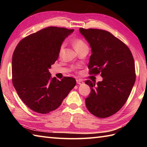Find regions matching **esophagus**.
I'll return each instance as SVG.
<instances>
[{"instance_id":"34e87169","label":"esophagus","mask_w":147,"mask_h":147,"mask_svg":"<svg viewBox=\"0 0 147 147\" xmlns=\"http://www.w3.org/2000/svg\"><path fill=\"white\" fill-rule=\"evenodd\" d=\"M76 83H77V84H78V85H82V84L84 83L83 81L81 80H76Z\"/></svg>"}]
</instances>
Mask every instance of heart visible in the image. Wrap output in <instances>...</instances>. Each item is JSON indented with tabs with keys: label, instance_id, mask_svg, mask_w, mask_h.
<instances>
[{
	"label": "heart",
	"instance_id": "obj_1",
	"mask_svg": "<svg viewBox=\"0 0 147 147\" xmlns=\"http://www.w3.org/2000/svg\"><path fill=\"white\" fill-rule=\"evenodd\" d=\"M73 45L74 47V49H75L76 51H78V50L85 49V48H88V45H87L86 43L83 40L80 38H77L74 40L73 41ZM65 47V43H62L60 47H59V55L61 56L62 54V52L64 51V48Z\"/></svg>",
	"mask_w": 147,
	"mask_h": 147
}]
</instances>
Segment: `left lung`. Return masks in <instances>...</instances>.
Segmentation results:
<instances>
[{
	"mask_svg": "<svg viewBox=\"0 0 147 147\" xmlns=\"http://www.w3.org/2000/svg\"><path fill=\"white\" fill-rule=\"evenodd\" d=\"M80 32L92 49L89 74L100 73L103 78L96 85L85 81L91 89L85 98L86 108L96 117H108L125 104L135 84L133 55L125 43L107 31L81 28Z\"/></svg>",
	"mask_w": 147,
	"mask_h": 147,
	"instance_id": "obj_1",
	"label": "left lung"
}]
</instances>
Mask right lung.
I'll return each mask as SVG.
<instances>
[{
  "label": "right lung",
  "instance_id": "1",
  "mask_svg": "<svg viewBox=\"0 0 147 147\" xmlns=\"http://www.w3.org/2000/svg\"><path fill=\"white\" fill-rule=\"evenodd\" d=\"M74 32L50 26L31 34L19 42L12 60V84L28 107L40 114L57 109L76 85L73 78L61 81L49 71L59 57L64 39Z\"/></svg>",
  "mask_w": 147,
  "mask_h": 147
}]
</instances>
